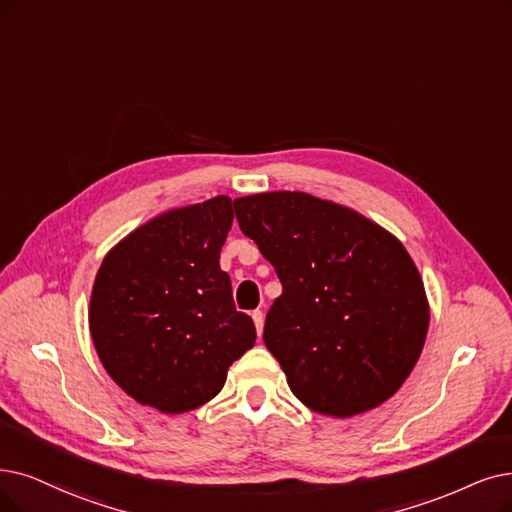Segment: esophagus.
<instances>
[{
    "instance_id": "obj_1",
    "label": "esophagus",
    "mask_w": 512,
    "mask_h": 512,
    "mask_svg": "<svg viewBox=\"0 0 512 512\" xmlns=\"http://www.w3.org/2000/svg\"><path fill=\"white\" fill-rule=\"evenodd\" d=\"M252 319H254V325H256V332H258V336H260L262 330H264V313H262V311H254V313H252Z\"/></svg>"
}]
</instances>
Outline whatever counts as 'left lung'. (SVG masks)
Returning <instances> with one entry per match:
<instances>
[{
  "label": "left lung",
  "instance_id": "left-lung-1",
  "mask_svg": "<svg viewBox=\"0 0 512 512\" xmlns=\"http://www.w3.org/2000/svg\"><path fill=\"white\" fill-rule=\"evenodd\" d=\"M233 206L241 233L281 281L264 344L292 393L338 418L393 397L428 330L424 285L401 241L309 193H260Z\"/></svg>",
  "mask_w": 512,
  "mask_h": 512
}]
</instances>
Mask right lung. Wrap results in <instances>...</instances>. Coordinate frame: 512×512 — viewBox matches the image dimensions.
Returning <instances> with one entry per match:
<instances>
[{
	"instance_id": "right-lung-1",
	"label": "right lung",
	"mask_w": 512,
	"mask_h": 512,
	"mask_svg": "<svg viewBox=\"0 0 512 512\" xmlns=\"http://www.w3.org/2000/svg\"><path fill=\"white\" fill-rule=\"evenodd\" d=\"M233 224L229 197L161 214L102 260L90 334L109 376L163 414L195 410L220 393L256 327L233 302L220 250Z\"/></svg>"
}]
</instances>
